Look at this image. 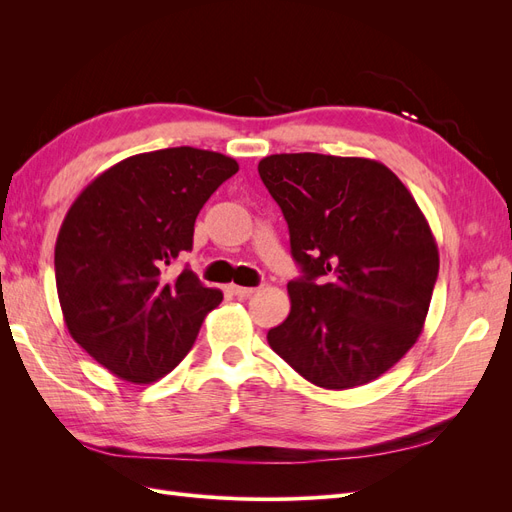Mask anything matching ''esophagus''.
Instances as JSON below:
<instances>
[{"label": "esophagus", "instance_id": "34e87169", "mask_svg": "<svg viewBox=\"0 0 512 512\" xmlns=\"http://www.w3.org/2000/svg\"><path fill=\"white\" fill-rule=\"evenodd\" d=\"M256 290L258 288H247V286H235L232 284L230 286V292L235 294V297H241V299H247V297H252V294H256Z\"/></svg>", "mask_w": 512, "mask_h": 512}]
</instances>
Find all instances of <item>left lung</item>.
I'll return each mask as SVG.
<instances>
[{
    "label": "left lung",
    "instance_id": "left-lung-1",
    "mask_svg": "<svg viewBox=\"0 0 512 512\" xmlns=\"http://www.w3.org/2000/svg\"><path fill=\"white\" fill-rule=\"evenodd\" d=\"M303 277L269 346L320 389L389 371L423 333L440 256L414 196L382 162L275 153L258 164Z\"/></svg>",
    "mask_w": 512,
    "mask_h": 512
}]
</instances>
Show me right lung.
Wrapping results in <instances>:
<instances>
[{"mask_svg":"<svg viewBox=\"0 0 512 512\" xmlns=\"http://www.w3.org/2000/svg\"><path fill=\"white\" fill-rule=\"evenodd\" d=\"M239 170L222 153L170 147L106 168L76 196L55 243L68 333L111 374L151 384L173 371L222 303L196 273L168 267L192 250L209 196Z\"/></svg>","mask_w":512,"mask_h":512,"instance_id":"obj_1","label":"right lung"}]
</instances>
